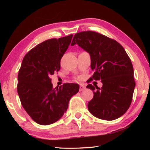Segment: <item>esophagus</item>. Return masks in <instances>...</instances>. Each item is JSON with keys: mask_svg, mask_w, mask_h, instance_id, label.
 <instances>
[{"mask_svg": "<svg viewBox=\"0 0 150 150\" xmlns=\"http://www.w3.org/2000/svg\"><path fill=\"white\" fill-rule=\"evenodd\" d=\"M85 87L84 85H80V88H79V91H83V90H85Z\"/></svg>", "mask_w": 150, "mask_h": 150, "instance_id": "34e87169", "label": "esophagus"}]
</instances>
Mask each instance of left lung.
I'll return each mask as SVG.
<instances>
[{
    "label": "left lung",
    "mask_w": 150,
    "mask_h": 150,
    "mask_svg": "<svg viewBox=\"0 0 150 150\" xmlns=\"http://www.w3.org/2000/svg\"><path fill=\"white\" fill-rule=\"evenodd\" d=\"M77 44L91 57L95 71L89 81L101 80L100 88L94 91L88 109L95 117L105 120L120 118L130 107L136 83L131 60L122 45L114 40L95 32H81L73 37L71 45Z\"/></svg>",
    "instance_id": "8db88e82"
}]
</instances>
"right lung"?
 I'll list each match as a JSON object with an SVG mask.
<instances>
[{"label": "right lung", "instance_id": "add662e5", "mask_svg": "<svg viewBox=\"0 0 150 150\" xmlns=\"http://www.w3.org/2000/svg\"><path fill=\"white\" fill-rule=\"evenodd\" d=\"M73 35L50 39L36 45L25 55L18 75L17 91L24 110L35 122L49 125L66 112L69 100L79 86L65 83L53 88L50 77L60 69V61Z\"/></svg>", "mask_w": 150, "mask_h": 150}]
</instances>
